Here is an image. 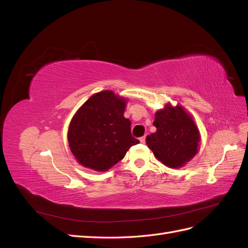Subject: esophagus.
<instances>
[{"label": "esophagus", "mask_w": 248, "mask_h": 248, "mask_svg": "<svg viewBox=\"0 0 248 248\" xmlns=\"http://www.w3.org/2000/svg\"><path fill=\"white\" fill-rule=\"evenodd\" d=\"M140 141L141 142V144H146V136H145V137H141V138L140 139Z\"/></svg>", "instance_id": "esophagus-1"}]
</instances>
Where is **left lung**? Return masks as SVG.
<instances>
[{
  "label": "left lung",
  "instance_id": "8db88e82",
  "mask_svg": "<svg viewBox=\"0 0 248 248\" xmlns=\"http://www.w3.org/2000/svg\"><path fill=\"white\" fill-rule=\"evenodd\" d=\"M153 125L157 130L147 137V146L164 166L179 169L198 153L200 132L182 107L167 104L157 110Z\"/></svg>",
  "mask_w": 248,
  "mask_h": 248
}]
</instances>
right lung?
Segmentation results:
<instances>
[{"instance_id": "right-lung-1", "label": "right lung", "mask_w": 248, "mask_h": 248, "mask_svg": "<svg viewBox=\"0 0 248 248\" xmlns=\"http://www.w3.org/2000/svg\"><path fill=\"white\" fill-rule=\"evenodd\" d=\"M126 99L111 91L96 93L73 116L68 142L76 159L88 169L106 171L140 142L124 117Z\"/></svg>"}]
</instances>
